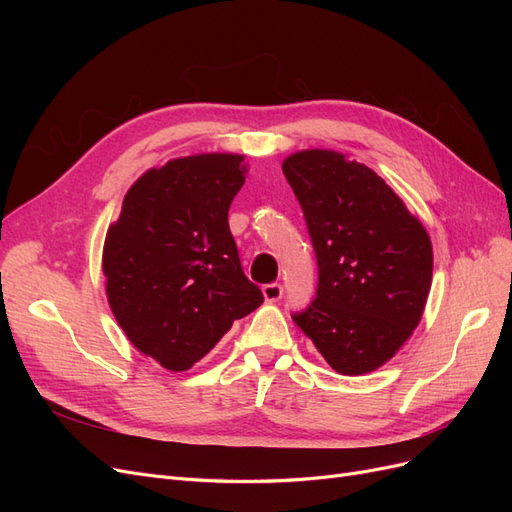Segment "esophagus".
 Here are the masks:
<instances>
[{
  "label": "esophagus",
  "instance_id": "1",
  "mask_svg": "<svg viewBox=\"0 0 512 512\" xmlns=\"http://www.w3.org/2000/svg\"><path fill=\"white\" fill-rule=\"evenodd\" d=\"M262 294H265V301L275 303V301H280V299H282L284 288H282V284H277V282H273V284H265V286H262Z\"/></svg>",
  "mask_w": 512,
  "mask_h": 512
}]
</instances>
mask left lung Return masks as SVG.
<instances>
[{"label": "left lung", "instance_id": "obj_1", "mask_svg": "<svg viewBox=\"0 0 512 512\" xmlns=\"http://www.w3.org/2000/svg\"><path fill=\"white\" fill-rule=\"evenodd\" d=\"M282 170L318 262L316 297L292 320L339 374L374 371L423 316L433 269L427 230L382 177L342 153L301 151Z\"/></svg>", "mask_w": 512, "mask_h": 512}]
</instances>
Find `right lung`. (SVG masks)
Masks as SVG:
<instances>
[{
	"instance_id": "obj_1",
	"label": "right lung",
	"mask_w": 512,
	"mask_h": 512,
	"mask_svg": "<svg viewBox=\"0 0 512 512\" xmlns=\"http://www.w3.org/2000/svg\"><path fill=\"white\" fill-rule=\"evenodd\" d=\"M241 162L203 153L147 170L106 232L113 314L130 342L170 371L190 369L265 301L243 273L228 226L245 183Z\"/></svg>"
}]
</instances>
